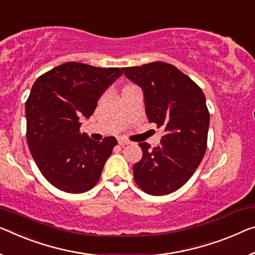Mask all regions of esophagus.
<instances>
[{
  "instance_id": "34e87169",
  "label": "esophagus",
  "mask_w": 255,
  "mask_h": 255,
  "mask_svg": "<svg viewBox=\"0 0 255 255\" xmlns=\"http://www.w3.org/2000/svg\"><path fill=\"white\" fill-rule=\"evenodd\" d=\"M119 143L121 144V146H125V144H128V143H130V141L127 140V139L120 138V139H119Z\"/></svg>"
}]
</instances>
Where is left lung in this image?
I'll use <instances>...</instances> for the list:
<instances>
[{
	"label": "left lung",
	"instance_id": "1",
	"mask_svg": "<svg viewBox=\"0 0 255 255\" xmlns=\"http://www.w3.org/2000/svg\"><path fill=\"white\" fill-rule=\"evenodd\" d=\"M122 70L142 90L148 121L165 131L157 147L139 143L143 154L133 165L134 181L149 195L173 193L190 179L205 155L210 114L204 93L166 62Z\"/></svg>",
	"mask_w": 255,
	"mask_h": 255
}]
</instances>
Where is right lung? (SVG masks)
<instances>
[{
	"mask_svg": "<svg viewBox=\"0 0 255 255\" xmlns=\"http://www.w3.org/2000/svg\"><path fill=\"white\" fill-rule=\"evenodd\" d=\"M121 75L120 68L72 61L33 84L26 101L27 142L43 177L58 189L81 194L99 181L117 141L107 136L100 142L82 134L81 121L93 114L98 100Z\"/></svg>",
	"mask_w": 255,
	"mask_h": 255,
	"instance_id": "1",
	"label": "right lung"
}]
</instances>
